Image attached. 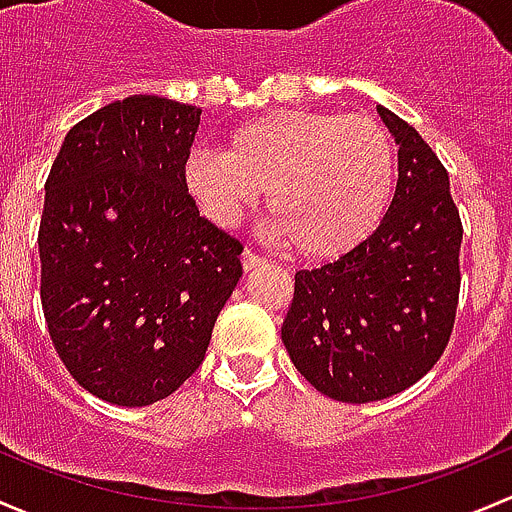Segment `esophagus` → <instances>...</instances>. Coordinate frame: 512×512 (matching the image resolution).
<instances>
[{
	"mask_svg": "<svg viewBox=\"0 0 512 512\" xmlns=\"http://www.w3.org/2000/svg\"><path fill=\"white\" fill-rule=\"evenodd\" d=\"M241 263H244V268H246V271H254V268L263 266V263H266V258H263V256H258L256 251L246 249L244 254H241Z\"/></svg>",
	"mask_w": 512,
	"mask_h": 512,
	"instance_id": "esophagus-1",
	"label": "esophagus"
}]
</instances>
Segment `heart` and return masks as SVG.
I'll return each mask as SVG.
<instances>
[{
    "mask_svg": "<svg viewBox=\"0 0 512 512\" xmlns=\"http://www.w3.org/2000/svg\"><path fill=\"white\" fill-rule=\"evenodd\" d=\"M182 179L219 226H234L266 189L276 234L295 254L330 261L382 221L394 194V147L362 115L271 110L231 128L224 152H189Z\"/></svg>",
    "mask_w": 512,
    "mask_h": 512,
    "instance_id": "obj_1",
    "label": "heart"
}]
</instances>
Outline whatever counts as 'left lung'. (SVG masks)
Returning a JSON list of instances; mask_svg holds the SVG:
<instances>
[{"label": "left lung", "mask_w": 512, "mask_h": 512, "mask_svg": "<svg viewBox=\"0 0 512 512\" xmlns=\"http://www.w3.org/2000/svg\"><path fill=\"white\" fill-rule=\"evenodd\" d=\"M377 110L399 145L392 204L360 246L295 271L281 328L295 370L347 404L419 382L449 345L461 291L463 224L449 172L407 120Z\"/></svg>", "instance_id": "1"}]
</instances>
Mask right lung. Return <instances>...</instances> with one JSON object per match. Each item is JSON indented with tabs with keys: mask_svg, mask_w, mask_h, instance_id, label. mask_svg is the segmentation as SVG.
I'll return each mask as SVG.
<instances>
[{
	"mask_svg": "<svg viewBox=\"0 0 512 512\" xmlns=\"http://www.w3.org/2000/svg\"><path fill=\"white\" fill-rule=\"evenodd\" d=\"M202 108L157 96L68 130L39 226L41 308L71 377L118 407L170 397L202 365L241 278L239 239L199 217L182 167Z\"/></svg>",
	"mask_w": 512,
	"mask_h": 512,
	"instance_id": "obj_1",
	"label": "right lung"
}]
</instances>
